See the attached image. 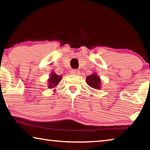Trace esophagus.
<instances>
[{
    "mask_svg": "<svg viewBox=\"0 0 150 150\" xmlns=\"http://www.w3.org/2000/svg\"><path fill=\"white\" fill-rule=\"evenodd\" d=\"M71 74H75V75H79L80 71L79 70L73 69V70L71 71Z\"/></svg>",
    "mask_w": 150,
    "mask_h": 150,
    "instance_id": "34e87169",
    "label": "esophagus"
}]
</instances>
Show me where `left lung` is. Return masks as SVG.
I'll use <instances>...</instances> for the list:
<instances>
[{"mask_svg": "<svg viewBox=\"0 0 150 150\" xmlns=\"http://www.w3.org/2000/svg\"><path fill=\"white\" fill-rule=\"evenodd\" d=\"M86 82L88 84V85L92 87V88H95V89H100L101 87H100V82H101V80H100V77L98 76L96 74H92L91 75H88L86 77Z\"/></svg>", "mask_w": 150, "mask_h": 150, "instance_id": "8db88e82", "label": "left lung"}]
</instances>
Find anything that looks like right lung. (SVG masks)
<instances>
[{
	"label": "right lung",
	"mask_w": 150,
	"mask_h": 150,
	"mask_svg": "<svg viewBox=\"0 0 150 150\" xmlns=\"http://www.w3.org/2000/svg\"><path fill=\"white\" fill-rule=\"evenodd\" d=\"M62 76L58 75L55 73H52L50 74V77L48 81V88H53L58 84L59 81L62 80Z\"/></svg>",
	"instance_id": "1"
}]
</instances>
